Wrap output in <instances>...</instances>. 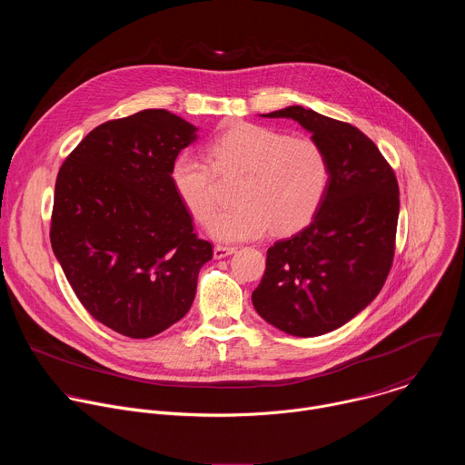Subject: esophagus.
<instances>
[{
  "label": "esophagus",
  "mask_w": 465,
  "mask_h": 465,
  "mask_svg": "<svg viewBox=\"0 0 465 465\" xmlns=\"http://www.w3.org/2000/svg\"><path fill=\"white\" fill-rule=\"evenodd\" d=\"M232 253H235V248H232V246H215L213 248V257L215 259H224V257H228V255H232Z\"/></svg>",
  "instance_id": "34e87169"
}]
</instances>
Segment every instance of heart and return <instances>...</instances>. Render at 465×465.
Masks as SVG:
<instances>
[{"instance_id":"1","label":"heart","mask_w":465,"mask_h":465,"mask_svg":"<svg viewBox=\"0 0 465 465\" xmlns=\"http://www.w3.org/2000/svg\"><path fill=\"white\" fill-rule=\"evenodd\" d=\"M208 160L182 153L173 160L171 182L185 210L201 223L215 212V173L242 174L235 203L217 213L208 232L221 242L259 239L272 226L278 235L305 228L316 215L329 183V163L309 138L237 123L208 143Z\"/></svg>"}]
</instances>
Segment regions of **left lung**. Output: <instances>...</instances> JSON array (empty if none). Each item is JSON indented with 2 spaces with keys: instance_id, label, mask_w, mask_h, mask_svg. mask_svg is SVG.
<instances>
[{
  "instance_id": "1",
  "label": "left lung",
  "mask_w": 465,
  "mask_h": 465,
  "mask_svg": "<svg viewBox=\"0 0 465 465\" xmlns=\"http://www.w3.org/2000/svg\"><path fill=\"white\" fill-rule=\"evenodd\" d=\"M261 115L300 123L327 158L329 183L311 224L269 248L252 303L287 335H325L382 289L393 259L400 187L357 126L298 104Z\"/></svg>"
}]
</instances>
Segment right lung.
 Here are the masks:
<instances>
[{
    "label": "right lung",
    "instance_id": "obj_1",
    "mask_svg": "<svg viewBox=\"0 0 465 465\" xmlns=\"http://www.w3.org/2000/svg\"><path fill=\"white\" fill-rule=\"evenodd\" d=\"M196 130L162 108L106 121L56 176L54 257L84 309L130 339L154 337L183 318L213 257L171 182L173 160Z\"/></svg>",
    "mask_w": 465,
    "mask_h": 465
}]
</instances>
